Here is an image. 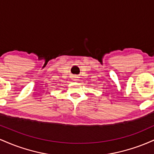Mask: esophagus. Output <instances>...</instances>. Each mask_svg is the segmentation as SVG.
<instances>
[{
	"instance_id": "1",
	"label": "esophagus",
	"mask_w": 154,
	"mask_h": 154,
	"mask_svg": "<svg viewBox=\"0 0 154 154\" xmlns=\"http://www.w3.org/2000/svg\"><path fill=\"white\" fill-rule=\"evenodd\" d=\"M78 78H79V77L77 75H74L73 76V79H74V80H75V81L78 80Z\"/></svg>"
}]
</instances>
